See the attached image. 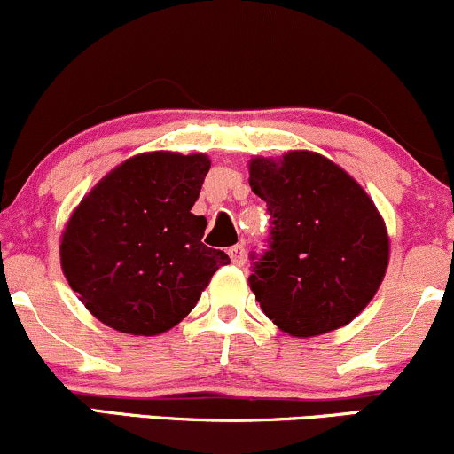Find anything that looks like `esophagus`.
Masks as SVG:
<instances>
[{"label": "esophagus", "mask_w": 454, "mask_h": 454, "mask_svg": "<svg viewBox=\"0 0 454 454\" xmlns=\"http://www.w3.org/2000/svg\"><path fill=\"white\" fill-rule=\"evenodd\" d=\"M228 256H231L232 264H237V267H241V264H245V245H243V243L232 245V247L228 249Z\"/></svg>", "instance_id": "1"}]
</instances>
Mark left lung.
Listing matches in <instances>:
<instances>
[{"instance_id":"left-lung-1","label":"left lung","mask_w":454,"mask_h":454,"mask_svg":"<svg viewBox=\"0 0 454 454\" xmlns=\"http://www.w3.org/2000/svg\"><path fill=\"white\" fill-rule=\"evenodd\" d=\"M249 185L267 202V247L252 252V286L281 331L314 337L335 331L367 307L388 264L382 217L340 166L311 151L256 158Z\"/></svg>"}]
</instances>
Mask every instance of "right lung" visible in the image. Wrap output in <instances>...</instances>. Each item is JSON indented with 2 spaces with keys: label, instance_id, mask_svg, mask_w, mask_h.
<instances>
[{
  "label": "right lung",
  "instance_id": "add662e5",
  "mask_svg": "<svg viewBox=\"0 0 454 454\" xmlns=\"http://www.w3.org/2000/svg\"><path fill=\"white\" fill-rule=\"evenodd\" d=\"M207 155L155 151L123 161L82 198L61 239V269L106 326L160 335L194 309L217 269L231 262L202 243L194 215Z\"/></svg>",
  "mask_w": 454,
  "mask_h": 454
}]
</instances>
